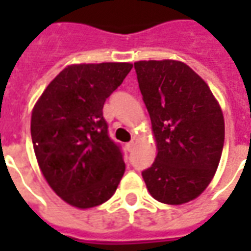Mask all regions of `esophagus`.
I'll return each mask as SVG.
<instances>
[{"label": "esophagus", "mask_w": 251, "mask_h": 251, "mask_svg": "<svg viewBox=\"0 0 251 251\" xmlns=\"http://www.w3.org/2000/svg\"><path fill=\"white\" fill-rule=\"evenodd\" d=\"M126 149L129 151V152H131L133 149H134V141H130L126 144Z\"/></svg>", "instance_id": "34e87169"}]
</instances>
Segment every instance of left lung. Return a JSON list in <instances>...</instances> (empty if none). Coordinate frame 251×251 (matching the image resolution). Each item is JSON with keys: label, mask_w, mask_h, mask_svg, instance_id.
I'll return each instance as SVG.
<instances>
[{"label": "left lung", "mask_w": 251, "mask_h": 251, "mask_svg": "<svg viewBox=\"0 0 251 251\" xmlns=\"http://www.w3.org/2000/svg\"><path fill=\"white\" fill-rule=\"evenodd\" d=\"M134 68L157 145L154 163L142 172L148 191L165 204L191 201L210 184L221 161V106L184 63L142 60Z\"/></svg>", "instance_id": "obj_1"}]
</instances>
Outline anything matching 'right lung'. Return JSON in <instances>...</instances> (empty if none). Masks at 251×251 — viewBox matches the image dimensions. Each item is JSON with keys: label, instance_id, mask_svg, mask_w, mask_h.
<instances>
[{"label": "right lung", "instance_id": "right-lung-1", "mask_svg": "<svg viewBox=\"0 0 251 251\" xmlns=\"http://www.w3.org/2000/svg\"><path fill=\"white\" fill-rule=\"evenodd\" d=\"M131 68L130 63L68 66L33 107L30 134L39 167L74 207L104 203L124 176V154L109 137L102 110Z\"/></svg>", "mask_w": 251, "mask_h": 251}]
</instances>
